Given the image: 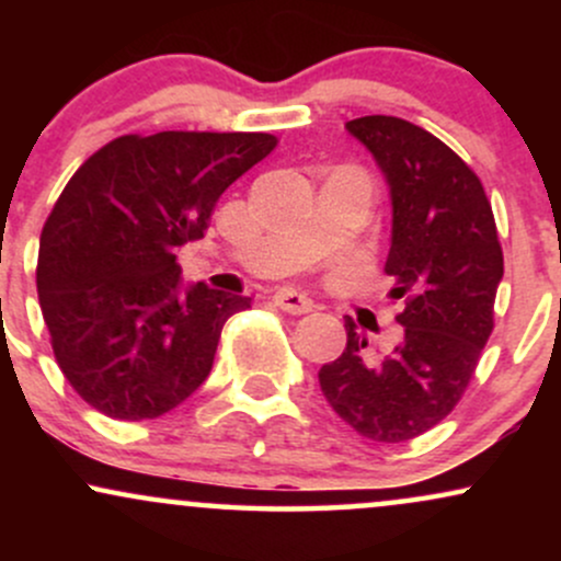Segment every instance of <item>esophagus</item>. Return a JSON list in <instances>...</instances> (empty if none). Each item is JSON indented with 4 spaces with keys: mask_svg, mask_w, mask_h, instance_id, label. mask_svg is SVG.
<instances>
[{
    "mask_svg": "<svg viewBox=\"0 0 561 561\" xmlns=\"http://www.w3.org/2000/svg\"><path fill=\"white\" fill-rule=\"evenodd\" d=\"M274 302H276V306L282 308V311L295 313V317H300V313L313 311V302H311V298H308V295L298 293V289H293V287H282V289H276Z\"/></svg>",
    "mask_w": 561,
    "mask_h": 561,
    "instance_id": "1",
    "label": "esophagus"
}]
</instances>
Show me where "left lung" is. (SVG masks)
Returning a JSON list of instances; mask_svg holds the SVG:
<instances>
[{
  "label": "left lung",
  "mask_w": 561,
  "mask_h": 561,
  "mask_svg": "<svg viewBox=\"0 0 561 561\" xmlns=\"http://www.w3.org/2000/svg\"><path fill=\"white\" fill-rule=\"evenodd\" d=\"M390 184L392 242L385 274L403 340L388 356L366 353L345 319L343 356L319 385L343 422L377 443H403L443 422L465 396L493 332L504 253L491 199L469 165L424 128L392 115L347 121Z\"/></svg>",
  "instance_id": "1"
}]
</instances>
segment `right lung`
<instances>
[{
	"label": "right lung",
	"instance_id": "right-lung-1",
	"mask_svg": "<svg viewBox=\"0 0 561 561\" xmlns=\"http://www.w3.org/2000/svg\"><path fill=\"white\" fill-rule=\"evenodd\" d=\"M276 141L126 134L70 176L44 221L36 289L57 366L100 414L158 420L210 375L224 324L250 298L184 289L176 250L205 234L218 197Z\"/></svg>",
	"mask_w": 561,
	"mask_h": 561
}]
</instances>
